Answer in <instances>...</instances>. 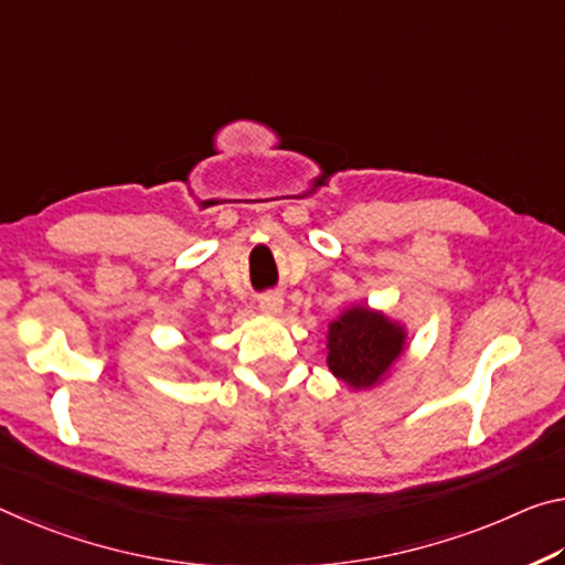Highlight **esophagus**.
I'll list each match as a JSON object with an SVG mask.
<instances>
[{
    "mask_svg": "<svg viewBox=\"0 0 565 565\" xmlns=\"http://www.w3.org/2000/svg\"><path fill=\"white\" fill-rule=\"evenodd\" d=\"M282 298L277 292H267V295H263L260 298V310L265 312V316H270V318H277V316H282Z\"/></svg>",
    "mask_w": 565,
    "mask_h": 565,
    "instance_id": "1",
    "label": "esophagus"
}]
</instances>
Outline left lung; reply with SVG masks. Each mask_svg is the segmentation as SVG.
I'll list each match as a JSON object with an SVG mask.
<instances>
[{
    "label": "left lung",
    "instance_id": "obj_1",
    "mask_svg": "<svg viewBox=\"0 0 565 565\" xmlns=\"http://www.w3.org/2000/svg\"><path fill=\"white\" fill-rule=\"evenodd\" d=\"M405 345L408 330L403 322L367 305H353L328 326L326 363L350 391H370L391 375Z\"/></svg>",
    "mask_w": 565,
    "mask_h": 565
}]
</instances>
